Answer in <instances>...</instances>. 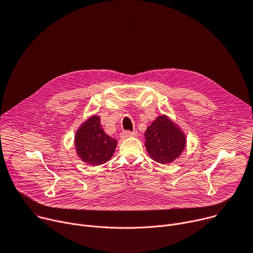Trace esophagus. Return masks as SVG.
<instances>
[{
	"label": "esophagus",
	"instance_id": "1",
	"mask_svg": "<svg viewBox=\"0 0 253 253\" xmlns=\"http://www.w3.org/2000/svg\"><path fill=\"white\" fill-rule=\"evenodd\" d=\"M138 135L137 131H123L120 133V136L122 138H127V137H135Z\"/></svg>",
	"mask_w": 253,
	"mask_h": 253
}]
</instances>
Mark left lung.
I'll return each mask as SVG.
<instances>
[{
  "mask_svg": "<svg viewBox=\"0 0 253 253\" xmlns=\"http://www.w3.org/2000/svg\"><path fill=\"white\" fill-rule=\"evenodd\" d=\"M147 152L158 163H170L185 148V135L166 116L161 115L145 132Z\"/></svg>",
  "mask_w": 253,
  "mask_h": 253,
  "instance_id": "left-lung-1",
  "label": "left lung"
}]
</instances>
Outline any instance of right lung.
<instances>
[{
  "mask_svg": "<svg viewBox=\"0 0 253 253\" xmlns=\"http://www.w3.org/2000/svg\"><path fill=\"white\" fill-rule=\"evenodd\" d=\"M117 141L107 135L100 118H89L76 132L75 146L79 157L87 164L97 166L106 163L115 151Z\"/></svg>",
  "mask_w": 253,
  "mask_h": 253,
  "instance_id": "obj_1",
  "label": "right lung"
}]
</instances>
